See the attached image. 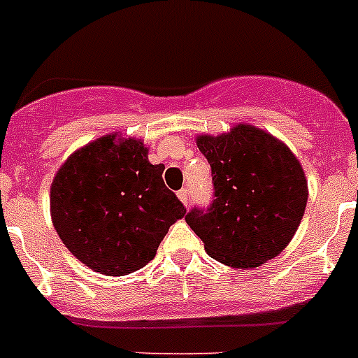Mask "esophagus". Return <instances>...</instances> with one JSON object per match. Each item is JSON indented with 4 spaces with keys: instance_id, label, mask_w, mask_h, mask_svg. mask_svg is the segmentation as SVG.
Returning a JSON list of instances; mask_svg holds the SVG:
<instances>
[{
    "instance_id": "1",
    "label": "esophagus",
    "mask_w": 358,
    "mask_h": 358,
    "mask_svg": "<svg viewBox=\"0 0 358 358\" xmlns=\"http://www.w3.org/2000/svg\"><path fill=\"white\" fill-rule=\"evenodd\" d=\"M177 199L182 202L185 206H188V201H189V196H188V188H182L177 192Z\"/></svg>"
}]
</instances>
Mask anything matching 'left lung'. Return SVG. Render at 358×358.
I'll return each instance as SVG.
<instances>
[{"label": "left lung", "instance_id": "obj_1", "mask_svg": "<svg viewBox=\"0 0 358 358\" xmlns=\"http://www.w3.org/2000/svg\"><path fill=\"white\" fill-rule=\"evenodd\" d=\"M195 140L211 165L216 199L206 213H188L186 224L225 266L252 270L277 257L293 239L309 199L298 157L250 124Z\"/></svg>", "mask_w": 358, "mask_h": 358}]
</instances>
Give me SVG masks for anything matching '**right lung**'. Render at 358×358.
Listing matches in <instances>:
<instances>
[{"mask_svg":"<svg viewBox=\"0 0 358 358\" xmlns=\"http://www.w3.org/2000/svg\"><path fill=\"white\" fill-rule=\"evenodd\" d=\"M138 138L119 133L80 147L52 177L55 231L78 261L106 277L143 268L185 206L163 182Z\"/></svg>","mask_w":358,"mask_h":358,"instance_id":"right-lung-1","label":"right lung"}]
</instances>
